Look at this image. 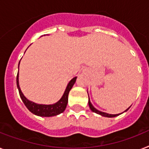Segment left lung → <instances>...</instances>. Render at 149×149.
Segmentation results:
<instances>
[{"instance_id": "obj_1", "label": "left lung", "mask_w": 149, "mask_h": 149, "mask_svg": "<svg viewBox=\"0 0 149 149\" xmlns=\"http://www.w3.org/2000/svg\"><path fill=\"white\" fill-rule=\"evenodd\" d=\"M89 108H90V109L93 111V112H95V113H97V114L100 115V116H105V117H109V118H112V117H116V116H119L120 114H122V113H119V114H116V115H112V114H108V113H106V112H101V111H99L98 109H96L94 107L93 105H92V103L90 102V100H89ZM129 108L127 109L125 111H124V112H126L127 110L129 109Z\"/></svg>"}]
</instances>
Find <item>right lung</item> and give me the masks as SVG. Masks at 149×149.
<instances>
[{
	"mask_svg": "<svg viewBox=\"0 0 149 149\" xmlns=\"http://www.w3.org/2000/svg\"><path fill=\"white\" fill-rule=\"evenodd\" d=\"M19 64H20V63H19ZM18 68H19V65H18ZM18 77H19V75L17 73V86L19 94H20V96L21 98V100H22L23 102L26 106V108L28 109L29 111L32 112L33 114L42 117L55 116H57V115L64 112V110L66 109V107L67 106V102H68L69 93H70V89H72V86L74 85L75 82L77 80V77H74L70 81V83H68V85L66 86V90L64 92L62 98L57 102L52 104V105H43V104H37L33 102H31L24 96L21 90H20Z\"/></svg>",
	"mask_w": 149,
	"mask_h": 149,
	"instance_id": "add662e5",
	"label": "right lung"
}]
</instances>
